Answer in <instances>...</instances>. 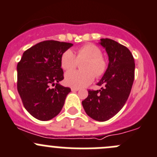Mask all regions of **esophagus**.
<instances>
[{
    "mask_svg": "<svg viewBox=\"0 0 157 157\" xmlns=\"http://www.w3.org/2000/svg\"><path fill=\"white\" fill-rule=\"evenodd\" d=\"M71 91H72V92H75V91L79 90V89H78V88H75V87H71Z\"/></svg>",
    "mask_w": 157,
    "mask_h": 157,
    "instance_id": "obj_1",
    "label": "esophagus"
}]
</instances>
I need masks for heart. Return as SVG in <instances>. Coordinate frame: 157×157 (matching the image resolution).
<instances>
[{
    "label": "heart",
    "instance_id": "heart-1",
    "mask_svg": "<svg viewBox=\"0 0 157 157\" xmlns=\"http://www.w3.org/2000/svg\"><path fill=\"white\" fill-rule=\"evenodd\" d=\"M83 71L67 72L65 82L68 86L76 88L85 87L92 82L95 76L99 78L107 70V62L102 55V51L93 44H86L77 49L76 55L70 49L65 51L61 56V66L65 71H71L84 62Z\"/></svg>",
    "mask_w": 157,
    "mask_h": 157
}]
</instances>
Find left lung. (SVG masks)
<instances>
[{
    "mask_svg": "<svg viewBox=\"0 0 157 157\" xmlns=\"http://www.w3.org/2000/svg\"><path fill=\"white\" fill-rule=\"evenodd\" d=\"M100 44L108 54V68L97 84L101 89L88 91L89 95L82 103L88 116L104 122L117 114L127 101L134 81L135 62L130 51L117 41L102 38Z\"/></svg>",
    "mask_w": 157,
    "mask_h": 157,
    "instance_id": "left-lung-1",
    "label": "left lung"
}]
</instances>
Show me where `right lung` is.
<instances>
[{
  "label": "right lung",
  "mask_w": 157,
  "mask_h": 157,
  "mask_svg": "<svg viewBox=\"0 0 157 157\" xmlns=\"http://www.w3.org/2000/svg\"><path fill=\"white\" fill-rule=\"evenodd\" d=\"M72 45L54 40L41 41L25 51L17 63V92L35 119L49 120L62 110L71 89L59 83L64 79L61 56Z\"/></svg>",
  "instance_id": "1"
}]
</instances>
